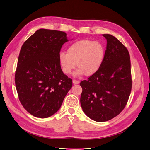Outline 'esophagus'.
Wrapping results in <instances>:
<instances>
[{
  "mask_svg": "<svg viewBox=\"0 0 150 150\" xmlns=\"http://www.w3.org/2000/svg\"><path fill=\"white\" fill-rule=\"evenodd\" d=\"M73 83L74 84H79L80 83V81L79 80H73Z\"/></svg>",
  "mask_w": 150,
  "mask_h": 150,
  "instance_id": "esophagus-1",
  "label": "esophagus"
}]
</instances>
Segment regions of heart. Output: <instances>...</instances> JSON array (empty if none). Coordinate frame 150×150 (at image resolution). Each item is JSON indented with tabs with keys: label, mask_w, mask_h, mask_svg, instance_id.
<instances>
[{
	"label": "heart",
	"mask_w": 150,
	"mask_h": 150,
	"mask_svg": "<svg viewBox=\"0 0 150 150\" xmlns=\"http://www.w3.org/2000/svg\"><path fill=\"white\" fill-rule=\"evenodd\" d=\"M105 58V48L97 41L82 40L71 44L67 48V53L60 52L59 62L65 74H70L76 67L78 69L74 75L85 74L91 76L100 70Z\"/></svg>",
	"instance_id": "1"
}]
</instances>
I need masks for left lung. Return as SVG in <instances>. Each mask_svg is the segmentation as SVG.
<instances>
[{
    "mask_svg": "<svg viewBox=\"0 0 150 150\" xmlns=\"http://www.w3.org/2000/svg\"><path fill=\"white\" fill-rule=\"evenodd\" d=\"M103 36L106 39L107 46L101 68L80 83L83 110L88 117L100 122L112 119L122 111L132 86L128 50L112 35Z\"/></svg>",
    "mask_w": 150,
    "mask_h": 150,
    "instance_id": "1",
    "label": "left lung"
}]
</instances>
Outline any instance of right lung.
Segmentation results:
<instances>
[{"label":"right lung","mask_w":150,"mask_h":150,"mask_svg":"<svg viewBox=\"0 0 150 150\" xmlns=\"http://www.w3.org/2000/svg\"><path fill=\"white\" fill-rule=\"evenodd\" d=\"M64 31L40 29L20 49L15 82L19 100L33 116L47 118L60 109L72 86L59 62L63 44L68 41Z\"/></svg>","instance_id":"add662e5"}]
</instances>
